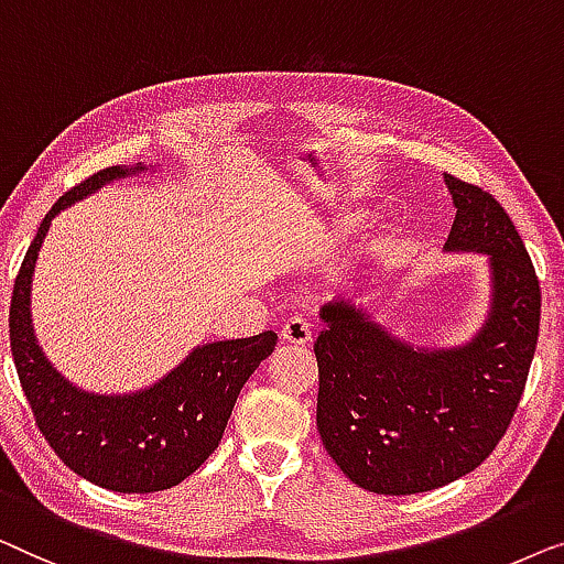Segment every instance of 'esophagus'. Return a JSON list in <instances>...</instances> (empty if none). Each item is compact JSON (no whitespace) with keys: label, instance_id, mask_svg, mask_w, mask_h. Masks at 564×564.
Instances as JSON below:
<instances>
[{"label":"esophagus","instance_id":"34e87169","mask_svg":"<svg viewBox=\"0 0 564 564\" xmlns=\"http://www.w3.org/2000/svg\"><path fill=\"white\" fill-rule=\"evenodd\" d=\"M281 337L283 343L304 347L312 343V324H308L304 316H291V319L281 327Z\"/></svg>","mask_w":564,"mask_h":564}]
</instances>
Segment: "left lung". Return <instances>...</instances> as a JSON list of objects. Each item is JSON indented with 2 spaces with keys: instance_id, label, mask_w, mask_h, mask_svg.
<instances>
[{
  "instance_id": "1",
  "label": "left lung",
  "mask_w": 564,
  "mask_h": 564,
  "mask_svg": "<svg viewBox=\"0 0 564 564\" xmlns=\"http://www.w3.org/2000/svg\"><path fill=\"white\" fill-rule=\"evenodd\" d=\"M455 221L444 252L488 256L490 306L473 339L414 347L350 299L319 308L316 430L347 478L411 496L475 470L509 430L536 350L542 291L521 237L494 196L444 173Z\"/></svg>"
}]
</instances>
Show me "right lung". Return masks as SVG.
<instances>
[{
    "label": "right lung",
    "instance_id": "add662e5",
    "mask_svg": "<svg viewBox=\"0 0 564 564\" xmlns=\"http://www.w3.org/2000/svg\"><path fill=\"white\" fill-rule=\"evenodd\" d=\"M148 165H112L63 194L22 260L10 306V345L35 424L63 463L94 486L115 494H155L178 486L219 447L237 395L273 352L275 332L194 347L153 386L132 393H89L45 358L33 327L37 252L61 209L101 186L145 173Z\"/></svg>",
    "mask_w": 564,
    "mask_h": 564
}]
</instances>
